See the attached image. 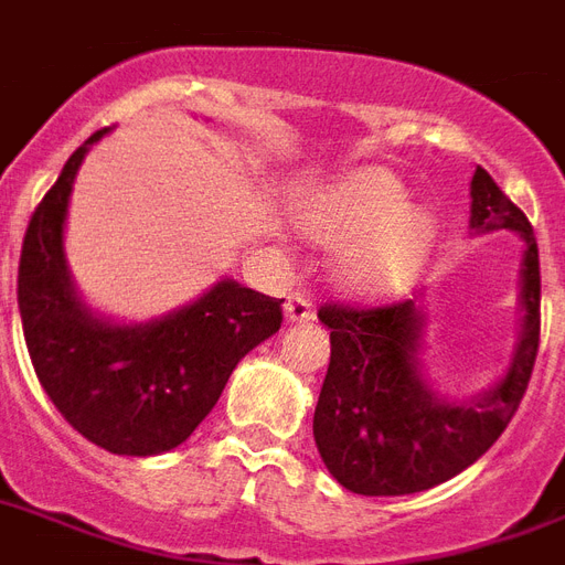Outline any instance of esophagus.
<instances>
[{
	"instance_id": "obj_1",
	"label": "esophagus",
	"mask_w": 565,
	"mask_h": 565,
	"mask_svg": "<svg viewBox=\"0 0 565 565\" xmlns=\"http://www.w3.org/2000/svg\"><path fill=\"white\" fill-rule=\"evenodd\" d=\"M284 313H287V320L290 322L313 320L311 299H308L305 292H292V296H287V301H284Z\"/></svg>"
}]
</instances>
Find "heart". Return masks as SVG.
Masks as SVG:
<instances>
[{"instance_id":"b5f03b06","label":"heart","mask_w":565,"mask_h":565,"mask_svg":"<svg viewBox=\"0 0 565 565\" xmlns=\"http://www.w3.org/2000/svg\"><path fill=\"white\" fill-rule=\"evenodd\" d=\"M305 231L326 245H350L340 275L352 287L379 290L417 264L429 239V215L408 210L406 189L394 174L361 171L305 213Z\"/></svg>"}]
</instances>
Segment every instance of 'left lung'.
Listing matches in <instances>:
<instances>
[{
    "label": "left lung",
    "mask_w": 565,
    "mask_h": 565,
    "mask_svg": "<svg viewBox=\"0 0 565 565\" xmlns=\"http://www.w3.org/2000/svg\"><path fill=\"white\" fill-rule=\"evenodd\" d=\"M471 227L515 231L524 239V326L510 373L471 403L438 399L417 361L420 311L415 299L376 308L326 301L331 359L313 412V441L343 489L370 498L412 494L445 483L501 438L519 412L540 352V248L527 215L477 166Z\"/></svg>",
    "instance_id": "left-lung-1"
}]
</instances>
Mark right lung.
Returning a JSON list of instances; mask_svg holds the SVG:
<instances>
[{
  "label": "right lung",
  "instance_id": "add662e5",
  "mask_svg": "<svg viewBox=\"0 0 565 565\" xmlns=\"http://www.w3.org/2000/svg\"><path fill=\"white\" fill-rule=\"evenodd\" d=\"M94 132L34 206L17 269V305L38 382L67 424L103 450L153 456L183 445L248 352L281 329V301L218 281L183 311L148 326L88 313L64 266L62 231L73 178Z\"/></svg>",
  "mask_w": 565,
  "mask_h": 565
}]
</instances>
